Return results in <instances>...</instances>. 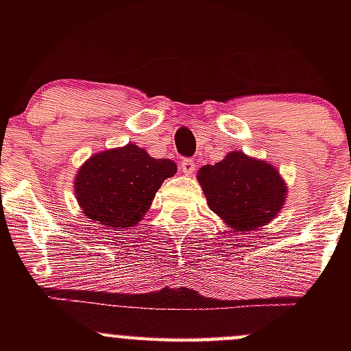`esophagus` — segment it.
<instances>
[{"label": "esophagus", "mask_w": 351, "mask_h": 351, "mask_svg": "<svg viewBox=\"0 0 351 351\" xmlns=\"http://www.w3.org/2000/svg\"><path fill=\"white\" fill-rule=\"evenodd\" d=\"M180 168H181V171L184 173V175H191L193 171H195V168H196V165H195V162H193L191 158H184L183 162H181V165H180Z\"/></svg>", "instance_id": "obj_1"}]
</instances>
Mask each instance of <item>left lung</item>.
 I'll return each mask as SVG.
<instances>
[{"label":"left lung","mask_w":351,"mask_h":351,"mask_svg":"<svg viewBox=\"0 0 351 351\" xmlns=\"http://www.w3.org/2000/svg\"><path fill=\"white\" fill-rule=\"evenodd\" d=\"M198 180L208 206L239 234L267 224L284 206L287 191L276 168L241 152L203 167Z\"/></svg>","instance_id":"8db88e82"}]
</instances>
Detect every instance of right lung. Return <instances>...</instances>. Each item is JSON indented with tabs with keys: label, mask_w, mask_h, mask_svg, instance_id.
Here are the masks:
<instances>
[{
	"label": "right lung",
	"mask_w": 351,
	"mask_h": 351,
	"mask_svg": "<svg viewBox=\"0 0 351 351\" xmlns=\"http://www.w3.org/2000/svg\"><path fill=\"white\" fill-rule=\"evenodd\" d=\"M175 173L171 160L152 158L130 143L88 158L75 178V198L84 215L99 226L132 228L150 208L163 181Z\"/></svg>",
	"instance_id": "1"
}]
</instances>
